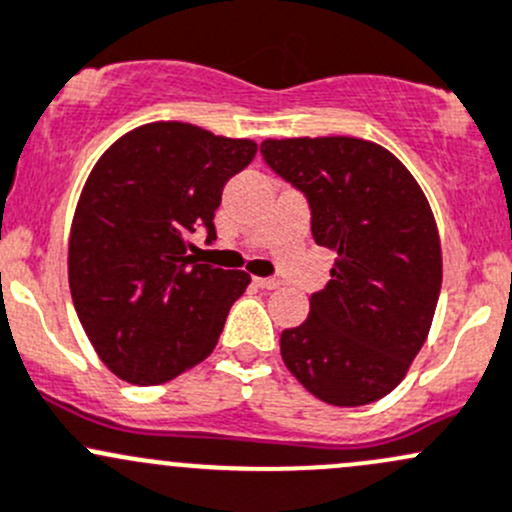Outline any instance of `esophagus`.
Instances as JSON below:
<instances>
[{"label":"esophagus","mask_w":512,"mask_h":512,"mask_svg":"<svg viewBox=\"0 0 512 512\" xmlns=\"http://www.w3.org/2000/svg\"><path fill=\"white\" fill-rule=\"evenodd\" d=\"M255 284L262 289H279L277 279H270V277H255Z\"/></svg>","instance_id":"esophagus-1"}]
</instances>
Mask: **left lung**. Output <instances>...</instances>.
Masks as SVG:
<instances>
[{"mask_svg": "<svg viewBox=\"0 0 512 512\" xmlns=\"http://www.w3.org/2000/svg\"><path fill=\"white\" fill-rule=\"evenodd\" d=\"M260 152L306 196L316 245L336 252L309 319L279 338L284 365L328 405H370L402 383L437 309L441 242L427 196L368 139H265Z\"/></svg>", "mask_w": 512, "mask_h": 512, "instance_id": "left-lung-1", "label": "left lung"}]
</instances>
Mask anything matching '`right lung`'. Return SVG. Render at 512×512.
<instances>
[{"label":"right lung","mask_w":512,"mask_h":512,"mask_svg":"<svg viewBox=\"0 0 512 512\" xmlns=\"http://www.w3.org/2000/svg\"><path fill=\"white\" fill-rule=\"evenodd\" d=\"M252 139L188 122H152L98 159L75 206L68 282L102 363L132 385H159L213 353L242 270L198 265L186 238H215L230 176L255 159Z\"/></svg>","instance_id":"add662e5"}]
</instances>
